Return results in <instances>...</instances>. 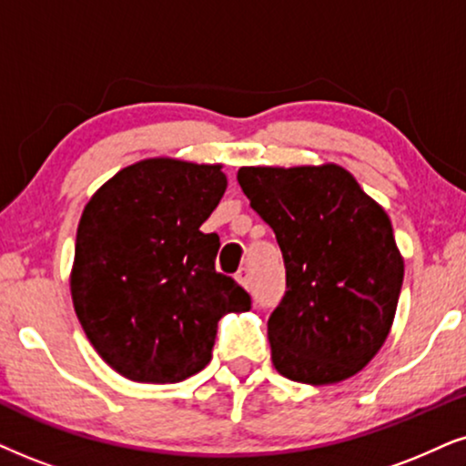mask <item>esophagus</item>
I'll return each instance as SVG.
<instances>
[{
	"mask_svg": "<svg viewBox=\"0 0 466 466\" xmlns=\"http://www.w3.org/2000/svg\"><path fill=\"white\" fill-rule=\"evenodd\" d=\"M237 281H238V284L243 286V288H249V284H251V281H249V268H247V267L238 268V273H237Z\"/></svg>",
	"mask_w": 466,
	"mask_h": 466,
	"instance_id": "esophagus-1",
	"label": "esophagus"
}]
</instances>
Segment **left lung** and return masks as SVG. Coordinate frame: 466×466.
I'll list each match as a JSON object with an SVG mask.
<instances>
[{
  "label": "left lung",
  "mask_w": 466,
  "mask_h": 466,
  "mask_svg": "<svg viewBox=\"0 0 466 466\" xmlns=\"http://www.w3.org/2000/svg\"><path fill=\"white\" fill-rule=\"evenodd\" d=\"M237 178L284 256L286 294L268 318L275 370L305 385L350 379L396 316L404 260L390 217L335 163L240 167Z\"/></svg>",
  "instance_id": "left-lung-1"
}]
</instances>
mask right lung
Here are the masks:
<instances>
[{"mask_svg":"<svg viewBox=\"0 0 466 466\" xmlns=\"http://www.w3.org/2000/svg\"><path fill=\"white\" fill-rule=\"evenodd\" d=\"M221 165L146 158L94 193L76 228L70 294L103 361L135 382H180L213 357L217 322L251 299L215 270L204 234L226 193Z\"/></svg>","mask_w":466,"mask_h":466,"instance_id":"add662e5","label":"right lung"}]
</instances>
